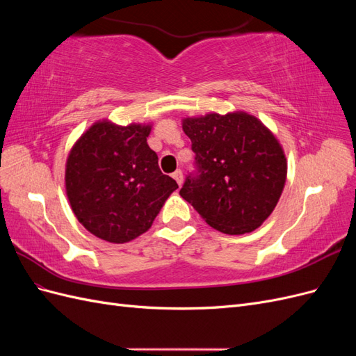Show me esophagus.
I'll list each match as a JSON object with an SVG mask.
<instances>
[{
  "instance_id": "esophagus-1",
  "label": "esophagus",
  "mask_w": 356,
  "mask_h": 356,
  "mask_svg": "<svg viewBox=\"0 0 356 356\" xmlns=\"http://www.w3.org/2000/svg\"><path fill=\"white\" fill-rule=\"evenodd\" d=\"M172 177H174V179L178 182V186H181L182 184V181H184V177H182V172L178 169V170H175L174 174H172Z\"/></svg>"
}]
</instances>
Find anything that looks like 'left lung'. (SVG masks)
Segmentation results:
<instances>
[{
    "mask_svg": "<svg viewBox=\"0 0 356 356\" xmlns=\"http://www.w3.org/2000/svg\"><path fill=\"white\" fill-rule=\"evenodd\" d=\"M182 129L196 154V174L186 178L181 197L221 233L260 227L286 179V159L275 135L243 111L184 118Z\"/></svg>",
    "mask_w": 356,
    "mask_h": 356,
    "instance_id": "left-lung-1",
    "label": "left lung"
}]
</instances>
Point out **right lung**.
I'll list each match as a JSON object with an SVG mask.
<instances>
[{
  "instance_id": "add662e5",
  "label": "right lung",
  "mask_w": 356,
  "mask_h": 356,
  "mask_svg": "<svg viewBox=\"0 0 356 356\" xmlns=\"http://www.w3.org/2000/svg\"><path fill=\"white\" fill-rule=\"evenodd\" d=\"M148 124L98 122L86 131L67 159L65 187L72 212L96 238L124 243L145 233L175 179L161 174L147 144Z\"/></svg>"
}]
</instances>
